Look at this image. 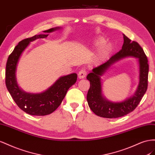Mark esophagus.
Listing matches in <instances>:
<instances>
[{"label": "esophagus", "instance_id": "obj_1", "mask_svg": "<svg viewBox=\"0 0 155 155\" xmlns=\"http://www.w3.org/2000/svg\"><path fill=\"white\" fill-rule=\"evenodd\" d=\"M86 74H87V72L85 69H81L78 73V77L80 79H82V78H85Z\"/></svg>", "mask_w": 155, "mask_h": 155}]
</instances>
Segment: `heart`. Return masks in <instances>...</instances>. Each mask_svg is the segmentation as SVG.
Returning <instances> with one entry per match:
<instances>
[{"instance_id": "1", "label": "heart", "mask_w": 155, "mask_h": 155, "mask_svg": "<svg viewBox=\"0 0 155 155\" xmlns=\"http://www.w3.org/2000/svg\"><path fill=\"white\" fill-rule=\"evenodd\" d=\"M106 42L105 39L103 38H98L95 41V45L97 47H101L102 46L103 44ZM112 50V46L110 44H107V45H104L99 52V58H104L106 56H108V54Z\"/></svg>"}]
</instances>
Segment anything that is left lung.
I'll return each mask as SVG.
<instances>
[{
  "label": "left lung",
  "instance_id": "obj_1",
  "mask_svg": "<svg viewBox=\"0 0 155 155\" xmlns=\"http://www.w3.org/2000/svg\"><path fill=\"white\" fill-rule=\"evenodd\" d=\"M124 43L121 49L113 55L107 61L93 69L86 78L90 82V87L87 94V101L90 109L96 115L106 118H116L124 116L138 107L147 90L149 64L143 48L136 41L123 34ZM127 56L139 58L140 65L139 84L135 95L121 103H112L104 99L102 95L100 76L113 63Z\"/></svg>",
  "mask_w": 155,
  "mask_h": 155
}]
</instances>
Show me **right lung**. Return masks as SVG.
<instances>
[{"mask_svg": "<svg viewBox=\"0 0 155 155\" xmlns=\"http://www.w3.org/2000/svg\"><path fill=\"white\" fill-rule=\"evenodd\" d=\"M52 28L44 31L49 33L58 29ZM48 34L35 35L21 41L9 56L6 66V86L15 103L24 112L32 116H45L57 109L63 101L69 88L76 82L77 74L72 73L60 77L47 90L41 94H28L22 91L17 84L15 71L22 52L30 41L38 38H46Z\"/></svg>", "mask_w": 155, "mask_h": 155, "instance_id": "obj_1", "label": "right lung"}]
</instances>
